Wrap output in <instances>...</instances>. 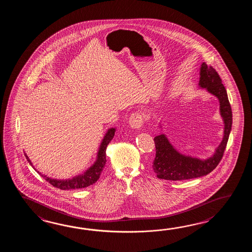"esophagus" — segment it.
Here are the masks:
<instances>
[{"label": "esophagus", "mask_w": 252, "mask_h": 252, "mask_svg": "<svg viewBox=\"0 0 252 252\" xmlns=\"http://www.w3.org/2000/svg\"><path fill=\"white\" fill-rule=\"evenodd\" d=\"M128 124L130 128L133 129H139L143 124V117L142 115L139 113H135L131 114L128 120Z\"/></svg>", "instance_id": "34e87169"}]
</instances>
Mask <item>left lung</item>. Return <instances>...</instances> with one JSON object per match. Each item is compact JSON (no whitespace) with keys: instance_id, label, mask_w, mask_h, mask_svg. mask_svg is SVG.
<instances>
[{"instance_id":"8db88e82","label":"left lung","mask_w":252,"mask_h":252,"mask_svg":"<svg viewBox=\"0 0 252 252\" xmlns=\"http://www.w3.org/2000/svg\"><path fill=\"white\" fill-rule=\"evenodd\" d=\"M199 75V88L205 89L219 101L220 115L223 122V137L214 150V154L202 159L179 152L170 143L166 134L156 136V158L153 162V169L157 177L160 179L177 181L204 177L218 166L223 155L232 125V113L227 91L221 84L218 73L204 62L201 64ZM162 125L159 123L161 129H163Z\"/></svg>"}]
</instances>
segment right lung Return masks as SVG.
I'll return each mask as SVG.
<instances>
[{
  "label": "right lung",
  "instance_id": "right-lung-1",
  "mask_svg": "<svg viewBox=\"0 0 252 252\" xmlns=\"http://www.w3.org/2000/svg\"><path fill=\"white\" fill-rule=\"evenodd\" d=\"M115 128H108L107 131L104 134L101 144L99 146V149L96 153V159L94 162L91 166H89L86 171L83 174H79L77 176L67 178V179H57V178H51L42 175L40 172L38 171L36 168H34L32 163L29 158L27 154L25 153L26 158L33 166V168L38 172L41 177L45 178L46 181H48L50 185H52L55 188H59L61 190H70V189H78V188H85L91 186L93 184L96 182L99 179L100 175L102 173L103 167L106 163V148L110 141L113 139L115 133Z\"/></svg>",
  "mask_w": 252,
  "mask_h": 252
}]
</instances>
